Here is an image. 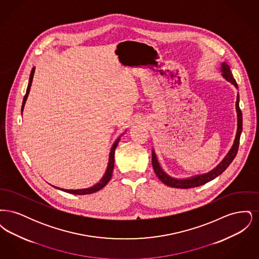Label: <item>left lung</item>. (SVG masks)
I'll use <instances>...</instances> for the list:
<instances>
[{"instance_id": "obj_1", "label": "left lung", "mask_w": 259, "mask_h": 259, "mask_svg": "<svg viewBox=\"0 0 259 259\" xmlns=\"http://www.w3.org/2000/svg\"><path fill=\"white\" fill-rule=\"evenodd\" d=\"M222 76L230 81L232 84H234L236 88H238L237 82L233 77V74L230 71L229 66L226 63H222ZM236 111H237V116H238V129H237V134H236V139L234 141V145L232 148L230 149V151L228 152V154L225 156V158L210 172L204 174V175H199V176H194L190 179H186V180H177L169 177L166 172H164L161 169L159 166V163L156 158V155L154 153V151L152 150V167L154 172L156 174V176L158 177V179L164 185L171 186V187H176V188H191V187H196L200 185H205L206 183H208L209 181L215 179L218 176H220L222 172H224L226 170V168L231 164V162L234 160L235 156L237 155L238 152V148H239V144H240V136L242 133V129H243V115H242V111L239 107V95L237 97V102H236Z\"/></svg>"}]
</instances>
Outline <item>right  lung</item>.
I'll return each mask as SVG.
<instances>
[{"mask_svg": "<svg viewBox=\"0 0 259 259\" xmlns=\"http://www.w3.org/2000/svg\"><path fill=\"white\" fill-rule=\"evenodd\" d=\"M34 73H35V68L32 69V72L30 74V79H29V83H28V87H27V90H26V94H25L24 98H23V102H22V108H21V111H23L24 109L25 103H26V100L28 97V94L30 92V88L32 85V81H33V76H34ZM119 142V138L115 141V143L113 144V146L111 147V152H110V159H109V165H108V168H107V171L105 172L104 177L102 178V180L99 182L97 185H93L92 187H89V188H84V189H63V188H58L56 186V188L60 189L62 191H65V192H68V193H71V194H75V195H85V194H91V193H94V192H97L100 189H102L104 186H106V185L110 182V180L111 179V176H112V170H113V166H114V150L117 147V144Z\"/></svg>", "mask_w": 259, "mask_h": 259, "instance_id": "add662e5", "label": "right lung"}]
</instances>
